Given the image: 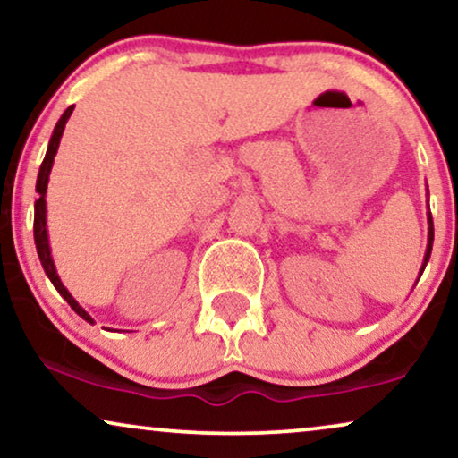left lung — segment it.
I'll return each mask as SVG.
<instances>
[{
  "instance_id": "left-lung-1",
  "label": "left lung",
  "mask_w": 458,
  "mask_h": 458,
  "mask_svg": "<svg viewBox=\"0 0 458 458\" xmlns=\"http://www.w3.org/2000/svg\"><path fill=\"white\" fill-rule=\"evenodd\" d=\"M429 204V202H428ZM428 221H429V240H428V250H425V259H423V267H421V273L425 271V265H428L429 256H431V246H434V221H431V212L428 215Z\"/></svg>"
}]
</instances>
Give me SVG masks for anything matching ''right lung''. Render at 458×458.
Returning a JSON list of instances; mask_svg holds the SVG:
<instances>
[{"mask_svg": "<svg viewBox=\"0 0 458 458\" xmlns=\"http://www.w3.org/2000/svg\"><path fill=\"white\" fill-rule=\"evenodd\" d=\"M72 110H74V106H68L64 114L60 116V121H58V124H55V129H54V133H52V140H49L46 158H43V162H41L39 174H37V193H39V198H37V202H35V225H33V231H35L37 254H39L41 267H43V271H46V275L49 277V281H52L55 290L60 292V296L64 298L68 304H71V309L77 312L81 318H85L87 323H93V318L87 315L85 309H81L77 300L71 296V292H68L66 287L62 285V281L58 277V271H55V267H54L52 250H49V240H47V227H46V191H47L49 173H52L54 156H55V152H58L62 133H64V127H66L68 118H71V114H72Z\"/></svg>", "mask_w": 458, "mask_h": 458, "instance_id": "obj_1", "label": "right lung"}]
</instances>
